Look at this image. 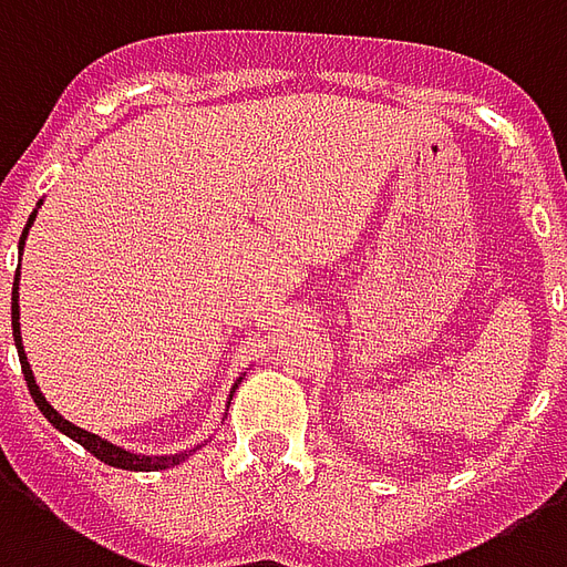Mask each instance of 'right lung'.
Listing matches in <instances>:
<instances>
[{
    "label": "right lung",
    "mask_w": 567,
    "mask_h": 567,
    "mask_svg": "<svg viewBox=\"0 0 567 567\" xmlns=\"http://www.w3.org/2000/svg\"><path fill=\"white\" fill-rule=\"evenodd\" d=\"M32 219H35V213H32ZM32 219H29V225H32ZM27 225V230H29ZM27 230H23V237H20V249H23V240H27ZM17 279H20V267H17V276H14V291H11V327H14V346H17V354H20V367H23V379H27V388L29 393H32V400H35L38 412L44 414L60 433H65L69 439H74V442L81 444V447H86L95 460H102V463L113 465V468H128V472H155V468H171V465L183 463L186 456L192 454H177V456H137V454H128V451H123V447H116V444L104 442V439H99V435L86 433V430H81V426H74V423H69L65 417H62L56 409H50V402L41 396V390H38L35 379H32V369H29V360L27 354H23V342H20V306H17Z\"/></svg>",
    "instance_id": "obj_1"
}]
</instances>
